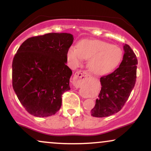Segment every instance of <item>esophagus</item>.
<instances>
[{
	"instance_id": "34e87169",
	"label": "esophagus",
	"mask_w": 151,
	"mask_h": 151,
	"mask_svg": "<svg viewBox=\"0 0 151 151\" xmlns=\"http://www.w3.org/2000/svg\"><path fill=\"white\" fill-rule=\"evenodd\" d=\"M89 76V74H88L87 72L86 71H82V70H79L78 71L74 74V78L75 79H84V78L87 77Z\"/></svg>"
}]
</instances>
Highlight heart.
Instances as JSON below:
<instances>
[{"label": "heart", "mask_w": 151, "mask_h": 151, "mask_svg": "<svg viewBox=\"0 0 151 151\" xmlns=\"http://www.w3.org/2000/svg\"><path fill=\"white\" fill-rule=\"evenodd\" d=\"M122 50L116 46L97 40H82L78 42L77 47L71 46L67 53L71 65H81L84 59L89 60L88 67L93 74L103 75L108 74L120 63Z\"/></svg>", "instance_id": "b5f03b06"}]
</instances>
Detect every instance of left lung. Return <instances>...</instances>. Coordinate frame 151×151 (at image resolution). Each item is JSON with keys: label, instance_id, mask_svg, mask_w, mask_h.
<instances>
[{"label": "left lung", "instance_id": "1", "mask_svg": "<svg viewBox=\"0 0 151 151\" xmlns=\"http://www.w3.org/2000/svg\"><path fill=\"white\" fill-rule=\"evenodd\" d=\"M124 55L119 67L112 73L100 78L101 89L91 115L106 117L123 108L134 87L138 60L129 45L124 46Z\"/></svg>", "mask_w": 151, "mask_h": 151}]
</instances>
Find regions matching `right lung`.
Listing matches in <instances>:
<instances>
[{
  "label": "right lung",
  "mask_w": 151,
  "mask_h": 151,
  "mask_svg": "<svg viewBox=\"0 0 151 151\" xmlns=\"http://www.w3.org/2000/svg\"><path fill=\"white\" fill-rule=\"evenodd\" d=\"M70 33L51 32L27 39L12 64V81L19 101L37 117L54 115L62 106V96L70 90L72 70L66 65L73 42Z\"/></svg>",
  "instance_id": "1"
}]
</instances>
